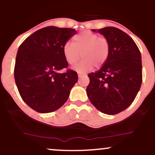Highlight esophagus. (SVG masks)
Returning <instances> with one entry per match:
<instances>
[{"label":"esophagus","mask_w":155,"mask_h":155,"mask_svg":"<svg viewBox=\"0 0 155 155\" xmlns=\"http://www.w3.org/2000/svg\"><path fill=\"white\" fill-rule=\"evenodd\" d=\"M78 76H79V78L80 79V78H82L83 76H84V75L82 74H81V73H78Z\"/></svg>","instance_id":"obj_1"}]
</instances>
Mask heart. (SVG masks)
I'll list each match as a JSON object with an SVG mask.
<instances>
[{
	"mask_svg": "<svg viewBox=\"0 0 155 155\" xmlns=\"http://www.w3.org/2000/svg\"><path fill=\"white\" fill-rule=\"evenodd\" d=\"M64 58L69 65H74L81 56L82 60L74 69L85 73L102 66L109 54V42L105 37H100L91 31H83L73 38V44L67 42L63 45Z\"/></svg>",
	"mask_w": 155,
	"mask_h": 155,
	"instance_id": "1",
	"label": "heart"
}]
</instances>
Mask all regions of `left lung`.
Segmentation results:
<instances>
[{"mask_svg": "<svg viewBox=\"0 0 155 155\" xmlns=\"http://www.w3.org/2000/svg\"><path fill=\"white\" fill-rule=\"evenodd\" d=\"M109 42V54L100 70L88 74L87 94L104 114L114 115L130 106L142 82L141 54L130 35L114 27L99 29Z\"/></svg>", "mask_w": 155, "mask_h": 155, "instance_id": "left-lung-1", "label": "left lung"}]
</instances>
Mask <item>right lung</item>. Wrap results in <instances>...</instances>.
<instances>
[{"instance_id": "add662e5", "label": "right lung", "mask_w": 155, "mask_h": 155, "mask_svg": "<svg viewBox=\"0 0 155 155\" xmlns=\"http://www.w3.org/2000/svg\"><path fill=\"white\" fill-rule=\"evenodd\" d=\"M76 30L49 26L28 36L17 51L16 85L22 100L39 113L53 112L66 102L77 82V73L67 68L63 48Z\"/></svg>"}]
</instances>
